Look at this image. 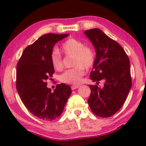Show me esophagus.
<instances>
[{"instance_id": "1", "label": "esophagus", "mask_w": 146, "mask_h": 146, "mask_svg": "<svg viewBox=\"0 0 146 146\" xmlns=\"http://www.w3.org/2000/svg\"><path fill=\"white\" fill-rule=\"evenodd\" d=\"M79 86H80L79 85H73V86H71V89L75 90V89H76V88H78Z\"/></svg>"}]
</instances>
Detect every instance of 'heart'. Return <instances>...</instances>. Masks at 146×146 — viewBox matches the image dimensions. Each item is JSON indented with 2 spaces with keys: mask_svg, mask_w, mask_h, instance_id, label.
I'll list each match as a JSON object with an SVG mask.
<instances>
[{
  "mask_svg": "<svg viewBox=\"0 0 146 146\" xmlns=\"http://www.w3.org/2000/svg\"><path fill=\"white\" fill-rule=\"evenodd\" d=\"M62 50L66 56H73L72 65L75 67L66 70L60 75V81L66 84H78L81 82L85 74V69L88 70L94 66L96 60L93 48L88 44L75 38L66 40L62 45ZM52 66L60 71L63 68V61L60 53L56 50L51 55Z\"/></svg>",
  "mask_w": 146,
  "mask_h": 146,
  "instance_id": "b5f03b06",
  "label": "heart"
}]
</instances>
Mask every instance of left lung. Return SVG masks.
Here are the masks:
<instances>
[{
	"instance_id": "obj_1",
	"label": "left lung",
	"mask_w": 146,
	"mask_h": 146,
	"mask_svg": "<svg viewBox=\"0 0 146 146\" xmlns=\"http://www.w3.org/2000/svg\"><path fill=\"white\" fill-rule=\"evenodd\" d=\"M96 51V60L90 78L97 84L90 85L88 103L97 116L110 117L123 105L132 86L130 60L122 46L100 29L85 31ZM102 80L105 86H98Z\"/></svg>"
}]
</instances>
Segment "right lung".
<instances>
[{"label":"right lung","mask_w":146,"mask_h":146,"mask_svg":"<svg viewBox=\"0 0 146 146\" xmlns=\"http://www.w3.org/2000/svg\"><path fill=\"white\" fill-rule=\"evenodd\" d=\"M68 36L48 33L40 37L25 48L16 66V89L21 101L30 113L45 121L61 115L71 94V88L64 84H57L53 92L46 87V80L55 72L52 50L57 42Z\"/></svg>","instance_id":"obj_1"}]
</instances>
